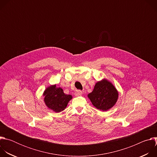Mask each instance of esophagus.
<instances>
[{"instance_id": "1", "label": "esophagus", "mask_w": 157, "mask_h": 157, "mask_svg": "<svg viewBox=\"0 0 157 157\" xmlns=\"http://www.w3.org/2000/svg\"><path fill=\"white\" fill-rule=\"evenodd\" d=\"M82 92L81 91H80V90L76 91L75 92V96H81V95H82Z\"/></svg>"}]
</instances>
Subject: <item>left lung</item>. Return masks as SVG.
<instances>
[{
	"label": "left lung",
	"mask_w": 157,
	"mask_h": 157,
	"mask_svg": "<svg viewBox=\"0 0 157 157\" xmlns=\"http://www.w3.org/2000/svg\"><path fill=\"white\" fill-rule=\"evenodd\" d=\"M87 97L96 109L107 111L116 104L119 93L113 83L103 79L96 83L93 91Z\"/></svg>",
	"instance_id": "1"
}]
</instances>
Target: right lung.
I'll list each match as a JSON object with an SVG mask.
<instances>
[{
	"label": "right lung",
	"mask_w": 157,
	"mask_h": 157,
	"mask_svg": "<svg viewBox=\"0 0 157 157\" xmlns=\"http://www.w3.org/2000/svg\"><path fill=\"white\" fill-rule=\"evenodd\" d=\"M44 102L47 107L55 113H60L64 110L73 97L65 94L61 87H56V84L51 85L44 91Z\"/></svg>",
	"instance_id": "right-lung-1"
}]
</instances>
